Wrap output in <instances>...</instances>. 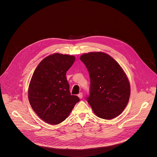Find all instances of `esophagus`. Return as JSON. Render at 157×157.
I'll return each instance as SVG.
<instances>
[{"mask_svg":"<svg viewBox=\"0 0 157 157\" xmlns=\"http://www.w3.org/2000/svg\"><path fill=\"white\" fill-rule=\"evenodd\" d=\"M78 97H79V98H82V97H83V94L82 93V92H80V93H79L78 94Z\"/></svg>","mask_w":157,"mask_h":157,"instance_id":"esophagus-1","label":"esophagus"}]
</instances>
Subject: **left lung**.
Segmentation results:
<instances>
[{
	"label": "left lung",
	"instance_id": "obj_1",
	"mask_svg": "<svg viewBox=\"0 0 157 157\" xmlns=\"http://www.w3.org/2000/svg\"><path fill=\"white\" fill-rule=\"evenodd\" d=\"M80 59L90 74V96L86 98L98 117L111 120L121 114L129 100L131 86L120 65L103 52L82 54Z\"/></svg>",
	"mask_w": 157,
	"mask_h": 157
}]
</instances>
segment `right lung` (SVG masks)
I'll return each instance as SVG.
<instances>
[{"mask_svg":"<svg viewBox=\"0 0 157 157\" xmlns=\"http://www.w3.org/2000/svg\"><path fill=\"white\" fill-rule=\"evenodd\" d=\"M75 57L54 53L44 59L36 68L28 88L29 103L36 114L46 123L58 124L69 116L80 101L71 95L66 77Z\"/></svg>","mask_w":157,"mask_h":157,"instance_id":"1","label":"right lung"}]
</instances>
